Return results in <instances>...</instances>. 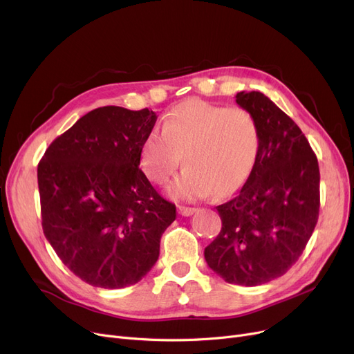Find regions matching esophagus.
Instances as JSON below:
<instances>
[{
	"label": "esophagus",
	"mask_w": 354,
	"mask_h": 354,
	"mask_svg": "<svg viewBox=\"0 0 354 354\" xmlns=\"http://www.w3.org/2000/svg\"><path fill=\"white\" fill-rule=\"evenodd\" d=\"M178 211H179V214H180V215H183V217H189V215H192V214L196 211V208L179 205V207H178Z\"/></svg>",
	"instance_id": "esophagus-1"
}]
</instances>
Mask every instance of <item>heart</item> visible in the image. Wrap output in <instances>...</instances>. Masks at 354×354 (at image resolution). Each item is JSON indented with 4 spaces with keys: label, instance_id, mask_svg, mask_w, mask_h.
Wrapping results in <instances>:
<instances>
[{
    "label": "heart",
    "instance_id": "1",
    "mask_svg": "<svg viewBox=\"0 0 354 354\" xmlns=\"http://www.w3.org/2000/svg\"><path fill=\"white\" fill-rule=\"evenodd\" d=\"M260 151V130L244 109L189 100L176 105L163 130L150 131L142 145V167L153 182L174 175L185 155L188 167L167 187L180 199L234 194L250 176Z\"/></svg>",
    "mask_w": 354,
    "mask_h": 354
}]
</instances>
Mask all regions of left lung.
Masks as SVG:
<instances>
[{"instance_id":"obj_1","label":"left lung","mask_w":354,"mask_h":354,"mask_svg":"<svg viewBox=\"0 0 354 354\" xmlns=\"http://www.w3.org/2000/svg\"><path fill=\"white\" fill-rule=\"evenodd\" d=\"M236 102L260 130V151L239 194L218 205L221 232L208 244V266L228 283L256 286L285 274L313 236L319 211V169L308 140L262 92Z\"/></svg>"}]
</instances>
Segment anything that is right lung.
<instances>
[{
  "label": "right lung",
  "instance_id": "obj_1",
  "mask_svg": "<svg viewBox=\"0 0 354 354\" xmlns=\"http://www.w3.org/2000/svg\"><path fill=\"white\" fill-rule=\"evenodd\" d=\"M156 113L109 105L60 134L37 166L43 233L84 282L118 289L156 263L160 237L176 218L139 167Z\"/></svg>",
  "mask_w": 354,
  "mask_h": 354
}]
</instances>
